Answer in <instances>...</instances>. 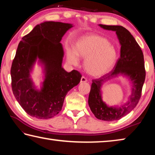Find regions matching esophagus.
<instances>
[{"label":"esophagus","mask_w":155,"mask_h":155,"mask_svg":"<svg viewBox=\"0 0 155 155\" xmlns=\"http://www.w3.org/2000/svg\"><path fill=\"white\" fill-rule=\"evenodd\" d=\"M87 78H86L85 77H81V83H85V82H87Z\"/></svg>","instance_id":"1"}]
</instances>
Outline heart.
I'll return each mask as SVG.
<instances>
[{
    "instance_id": "heart-1",
    "label": "heart",
    "mask_w": 155,
    "mask_h": 155,
    "mask_svg": "<svg viewBox=\"0 0 155 155\" xmlns=\"http://www.w3.org/2000/svg\"><path fill=\"white\" fill-rule=\"evenodd\" d=\"M85 59L84 68L88 74L100 77L108 73L116 63L117 52L109 41L97 35L84 36L76 41L74 51L68 50L70 64L77 65L78 58Z\"/></svg>"
}]
</instances>
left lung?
<instances>
[{"instance_id": "obj_1", "label": "left lung", "mask_w": 155, "mask_h": 155, "mask_svg": "<svg viewBox=\"0 0 155 155\" xmlns=\"http://www.w3.org/2000/svg\"><path fill=\"white\" fill-rule=\"evenodd\" d=\"M99 26L104 29L115 31L121 44L120 57L111 72L101 78L92 80L88 104L96 118L111 122L118 120L125 116L139 103L145 81L146 70L142 51L127 28L117 25H99ZM118 74L127 75L133 83L130 101L120 107H108L101 100V86L105 81Z\"/></svg>"}]
</instances>
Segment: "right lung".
I'll return each mask as SVG.
<instances>
[{"label":"right lung","instance_id":"obj_1","mask_svg":"<svg viewBox=\"0 0 155 155\" xmlns=\"http://www.w3.org/2000/svg\"><path fill=\"white\" fill-rule=\"evenodd\" d=\"M71 24L44 22L34 27L18 44L11 68L12 87L18 103L31 116L49 119L61 111L68 91L80 83L77 70L61 67L64 50L60 41ZM38 58L45 65V78L40 91L35 90L30 72Z\"/></svg>","mask_w":155,"mask_h":155}]
</instances>
